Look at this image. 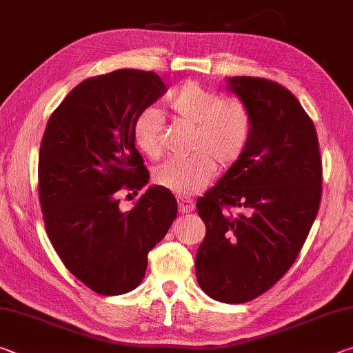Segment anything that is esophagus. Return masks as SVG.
Listing matches in <instances>:
<instances>
[{"label": "esophagus", "instance_id": "34e87169", "mask_svg": "<svg viewBox=\"0 0 353 353\" xmlns=\"http://www.w3.org/2000/svg\"><path fill=\"white\" fill-rule=\"evenodd\" d=\"M177 202H179V210H181V213H190V212L194 210V204H193V201H191V199L181 198V196H179Z\"/></svg>", "mask_w": 353, "mask_h": 353}]
</instances>
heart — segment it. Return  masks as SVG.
I'll list each match as a JSON object with an SVG mask.
<instances>
[{
  "label": "heart",
  "mask_w": 353,
  "mask_h": 353,
  "mask_svg": "<svg viewBox=\"0 0 353 353\" xmlns=\"http://www.w3.org/2000/svg\"><path fill=\"white\" fill-rule=\"evenodd\" d=\"M170 105L176 117L193 124L190 149L194 154L172 159L154 171L160 187L179 196L199 193L216 171L229 168L246 149L252 128L248 105L240 99H221L216 92L207 90L194 82L182 85L172 94ZM163 115L155 107H146L137 115L132 126L135 146L151 159L163 152Z\"/></svg>",
  "instance_id": "heart-1"
}]
</instances>
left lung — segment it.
<instances>
[{
  "mask_svg": "<svg viewBox=\"0 0 353 353\" xmlns=\"http://www.w3.org/2000/svg\"><path fill=\"white\" fill-rule=\"evenodd\" d=\"M227 88L248 105L252 128L240 160L196 202L207 227L196 277L214 301L244 303L297 259L319 210L322 165L314 124L290 90L249 76L227 77Z\"/></svg>",
  "mask_w": 353,
  "mask_h": 353,
  "instance_id": "8db88e82",
  "label": "left lung"
}]
</instances>
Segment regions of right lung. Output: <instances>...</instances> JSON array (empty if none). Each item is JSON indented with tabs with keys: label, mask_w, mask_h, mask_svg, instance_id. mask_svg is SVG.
<instances>
[{
	"label": "right lung",
	"mask_w": 353,
	"mask_h": 353,
	"mask_svg": "<svg viewBox=\"0 0 353 353\" xmlns=\"http://www.w3.org/2000/svg\"><path fill=\"white\" fill-rule=\"evenodd\" d=\"M165 92L152 71L117 70L76 85L46 124L39 196L48 236L68 271L98 294L141 283L148 252L177 214L176 198L160 185L130 212L118 199L119 190L137 193L149 182L132 126Z\"/></svg>",
	"instance_id": "1"
}]
</instances>
